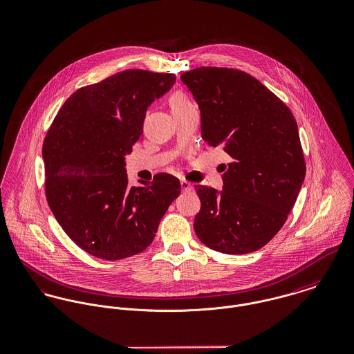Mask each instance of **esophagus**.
<instances>
[{
    "label": "esophagus",
    "instance_id": "esophagus-1",
    "mask_svg": "<svg viewBox=\"0 0 354 354\" xmlns=\"http://www.w3.org/2000/svg\"><path fill=\"white\" fill-rule=\"evenodd\" d=\"M180 187H182V190L183 191L192 190V185L189 183V182H186V180H180Z\"/></svg>",
    "mask_w": 354,
    "mask_h": 354
}]
</instances>
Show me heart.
Wrapping results in <instances>:
<instances>
[{"mask_svg":"<svg viewBox=\"0 0 354 354\" xmlns=\"http://www.w3.org/2000/svg\"><path fill=\"white\" fill-rule=\"evenodd\" d=\"M169 104H171V109L172 111L175 110L186 109L191 106L192 104L190 102V100L183 94V93H175L171 100H169Z\"/></svg>","mask_w":354,"mask_h":354,"instance_id":"b5f03b06","label":"heart"}]
</instances>
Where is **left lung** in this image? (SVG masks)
Masks as SVG:
<instances>
[{"label": "left lung", "mask_w": 354, "mask_h": 354, "mask_svg": "<svg viewBox=\"0 0 354 354\" xmlns=\"http://www.w3.org/2000/svg\"><path fill=\"white\" fill-rule=\"evenodd\" d=\"M201 111V135L233 159L218 191L195 186L194 230L226 254L271 241L292 210L306 175L297 121L261 82L244 71L201 67L182 75Z\"/></svg>", "instance_id": "8db88e82"}]
</instances>
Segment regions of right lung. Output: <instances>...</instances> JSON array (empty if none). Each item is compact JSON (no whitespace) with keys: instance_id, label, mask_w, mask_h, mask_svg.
<instances>
[{"instance_id":"obj_1","label":"right lung","mask_w":354,"mask_h":354,"mask_svg":"<svg viewBox=\"0 0 354 354\" xmlns=\"http://www.w3.org/2000/svg\"><path fill=\"white\" fill-rule=\"evenodd\" d=\"M174 74L125 70L78 88L44 138L46 195L67 236L91 256L131 257L152 244L180 182L159 174L129 187L125 156L142 135L145 113Z\"/></svg>"}]
</instances>
